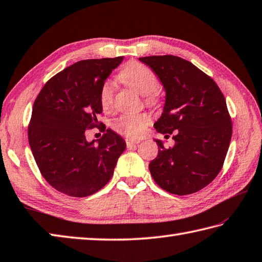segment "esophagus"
I'll return each instance as SVG.
<instances>
[{
	"label": "esophagus",
	"mask_w": 262,
	"mask_h": 262,
	"mask_svg": "<svg viewBox=\"0 0 262 262\" xmlns=\"http://www.w3.org/2000/svg\"><path fill=\"white\" fill-rule=\"evenodd\" d=\"M140 141L138 140H132V138H126V145L128 148H132L133 146H135L136 144H138Z\"/></svg>",
	"instance_id": "1"
}]
</instances>
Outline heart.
<instances>
[{
  "instance_id": "b5f03b06",
  "label": "heart",
  "mask_w": 262,
  "mask_h": 262,
  "mask_svg": "<svg viewBox=\"0 0 262 262\" xmlns=\"http://www.w3.org/2000/svg\"><path fill=\"white\" fill-rule=\"evenodd\" d=\"M118 78L125 85L133 87L138 93L143 94L147 104L156 105L160 101L158 91L159 81L156 74L140 62H129L122 68ZM115 90L110 81H104L100 87V104L102 109L110 111L114 106ZM151 122V117L145 112H126L112 121L114 129L130 138H137L144 134L146 127Z\"/></svg>"
}]
</instances>
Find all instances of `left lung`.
Listing matches in <instances>:
<instances>
[{"label": "left lung", "instance_id": "8db88e82", "mask_svg": "<svg viewBox=\"0 0 262 262\" xmlns=\"http://www.w3.org/2000/svg\"><path fill=\"white\" fill-rule=\"evenodd\" d=\"M155 71L166 91L163 112L155 128L172 134L175 145L159 152L148 168L155 182L176 195L195 193L222 170L233 125L224 94L211 77L175 55L140 58Z\"/></svg>", "mask_w": 262, "mask_h": 262}]
</instances>
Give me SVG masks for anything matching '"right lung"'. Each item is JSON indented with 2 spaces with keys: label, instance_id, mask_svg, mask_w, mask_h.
<instances>
[{
  "label": "right lung",
  "instance_id": "right-lung-1",
  "mask_svg": "<svg viewBox=\"0 0 262 262\" xmlns=\"http://www.w3.org/2000/svg\"><path fill=\"white\" fill-rule=\"evenodd\" d=\"M121 61L122 56L78 61L46 81L34 102L30 148L45 181L66 195L84 198L100 191L125 151V141L111 129L96 143L85 136L102 126L96 118L102 114L100 87Z\"/></svg>",
  "mask_w": 262,
  "mask_h": 262
}]
</instances>
